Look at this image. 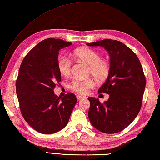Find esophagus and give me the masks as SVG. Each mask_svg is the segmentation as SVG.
<instances>
[{
	"label": "esophagus",
	"mask_w": 160,
	"mask_h": 160,
	"mask_svg": "<svg viewBox=\"0 0 160 160\" xmlns=\"http://www.w3.org/2000/svg\"><path fill=\"white\" fill-rule=\"evenodd\" d=\"M76 98H77V99L78 100H81V99H84L85 98V97H84V96H82V95H78L77 96H76Z\"/></svg>",
	"instance_id": "34e87169"
}]
</instances>
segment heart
<instances>
[{"label": "heart", "mask_w": 160, "mask_h": 160, "mask_svg": "<svg viewBox=\"0 0 160 160\" xmlns=\"http://www.w3.org/2000/svg\"><path fill=\"white\" fill-rule=\"evenodd\" d=\"M73 55L78 60L88 65V75H92L97 80L103 81L108 76L110 62L107 58H102L98 51L89 48H81L74 51ZM57 68L62 76H68L72 72V62L65 56H60L57 60ZM94 86V81L91 78H74L69 83L71 90L82 95L87 93Z\"/></svg>", "instance_id": "b5f03b06"}]
</instances>
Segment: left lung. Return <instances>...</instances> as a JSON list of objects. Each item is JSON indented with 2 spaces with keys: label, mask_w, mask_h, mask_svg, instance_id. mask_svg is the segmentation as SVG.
<instances>
[{
  "label": "left lung",
  "mask_w": 160,
  "mask_h": 160,
  "mask_svg": "<svg viewBox=\"0 0 160 160\" xmlns=\"http://www.w3.org/2000/svg\"><path fill=\"white\" fill-rule=\"evenodd\" d=\"M87 45L104 48L110 57V73L98 90L110 98L103 103L88 98L89 120L102 132H121L135 119L142 106L146 85L142 67L136 54L119 41L106 39Z\"/></svg>",
  "instance_id": "left-lung-1"
}]
</instances>
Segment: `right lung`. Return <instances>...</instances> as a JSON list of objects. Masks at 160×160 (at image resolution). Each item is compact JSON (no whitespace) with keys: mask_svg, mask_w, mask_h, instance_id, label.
Masks as SVG:
<instances>
[{"mask_svg":"<svg viewBox=\"0 0 160 160\" xmlns=\"http://www.w3.org/2000/svg\"><path fill=\"white\" fill-rule=\"evenodd\" d=\"M72 45L48 38L35 46L22 61L16 88L22 115L36 131L51 134L68 124L77 99L72 92L61 98L54 89L61 80L57 68L59 50Z\"/></svg>","mask_w":160,"mask_h":160,"instance_id":"obj_1","label":"right lung"}]
</instances>
